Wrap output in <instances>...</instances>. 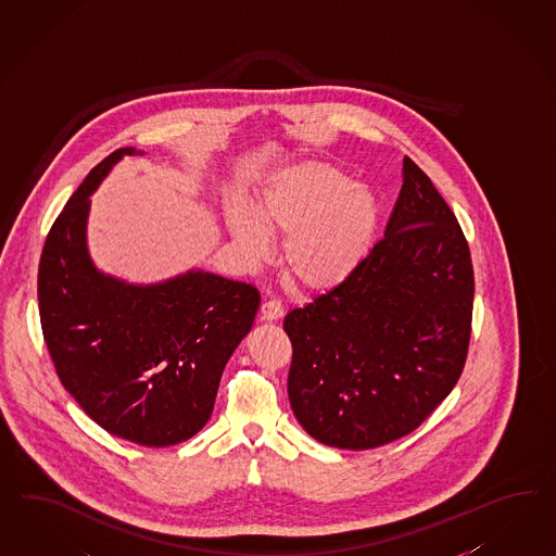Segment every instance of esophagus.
Returning a JSON list of instances; mask_svg holds the SVG:
<instances>
[{"instance_id": "esophagus-1", "label": "esophagus", "mask_w": 556, "mask_h": 556, "mask_svg": "<svg viewBox=\"0 0 556 556\" xmlns=\"http://www.w3.org/2000/svg\"><path fill=\"white\" fill-rule=\"evenodd\" d=\"M283 314H286V309H283V305H281L279 301H263V305H261V317H263L265 321H277L279 317H283Z\"/></svg>"}]
</instances>
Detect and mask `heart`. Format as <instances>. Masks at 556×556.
I'll list each match as a JSON object with an SVG mask.
<instances>
[{"mask_svg": "<svg viewBox=\"0 0 556 556\" xmlns=\"http://www.w3.org/2000/svg\"><path fill=\"white\" fill-rule=\"evenodd\" d=\"M232 239L251 261L269 255V232L283 237L281 269L289 286L321 293L342 286L368 255L378 208L366 190L340 169L300 164L277 174L258 208L235 204L226 212Z\"/></svg>", "mask_w": 556, "mask_h": 556, "instance_id": "1", "label": "heart"}]
</instances>
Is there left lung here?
I'll list each match as a JSON object with an SVG mask.
<instances>
[{"instance_id":"obj_1","label":"left lung","mask_w":556,"mask_h":556,"mask_svg":"<svg viewBox=\"0 0 556 556\" xmlns=\"http://www.w3.org/2000/svg\"><path fill=\"white\" fill-rule=\"evenodd\" d=\"M473 265L464 230L410 157L378 240L342 286L283 321L289 403L324 445L372 450L413 433L466 366Z\"/></svg>"}]
</instances>
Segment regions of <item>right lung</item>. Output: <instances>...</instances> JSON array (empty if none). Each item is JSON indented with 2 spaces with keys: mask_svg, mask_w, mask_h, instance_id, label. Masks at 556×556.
<instances>
[{
  "mask_svg": "<svg viewBox=\"0 0 556 556\" xmlns=\"http://www.w3.org/2000/svg\"><path fill=\"white\" fill-rule=\"evenodd\" d=\"M117 150L78 186L46 237L38 267L40 324L62 387L111 435L146 447L194 437L211 419L226 362L251 331L255 287L190 270L127 286L87 253L89 195Z\"/></svg>",
  "mask_w": 556,
  "mask_h": 556,
  "instance_id": "obj_1",
  "label": "right lung"
}]
</instances>
